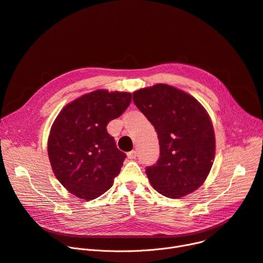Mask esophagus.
Here are the masks:
<instances>
[{
    "label": "esophagus",
    "mask_w": 263,
    "mask_h": 263,
    "mask_svg": "<svg viewBox=\"0 0 263 263\" xmlns=\"http://www.w3.org/2000/svg\"><path fill=\"white\" fill-rule=\"evenodd\" d=\"M127 157H128L129 159H136V157H137V152H136L135 149L128 152V153H127Z\"/></svg>",
    "instance_id": "esophagus-1"
}]
</instances>
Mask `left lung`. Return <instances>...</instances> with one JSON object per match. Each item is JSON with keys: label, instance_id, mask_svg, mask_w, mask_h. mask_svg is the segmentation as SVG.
Returning <instances> with one entry per match:
<instances>
[{"label": "left lung", "instance_id": "1", "mask_svg": "<svg viewBox=\"0 0 263 263\" xmlns=\"http://www.w3.org/2000/svg\"><path fill=\"white\" fill-rule=\"evenodd\" d=\"M133 100L158 135L159 159L145 170L154 189L171 198L198 189L215 154L213 126L205 108L186 92L164 84L135 91Z\"/></svg>", "mask_w": 263, "mask_h": 263}]
</instances>
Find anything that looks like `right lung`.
Instances as JSON below:
<instances>
[{"instance_id": "obj_1", "label": "right lung", "mask_w": 263, "mask_h": 263, "mask_svg": "<svg viewBox=\"0 0 263 263\" xmlns=\"http://www.w3.org/2000/svg\"><path fill=\"white\" fill-rule=\"evenodd\" d=\"M130 101L128 92L96 90L68 104L55 119L48 154L56 178L70 193L91 200L111 188L126 155L106 127Z\"/></svg>"}]
</instances>
